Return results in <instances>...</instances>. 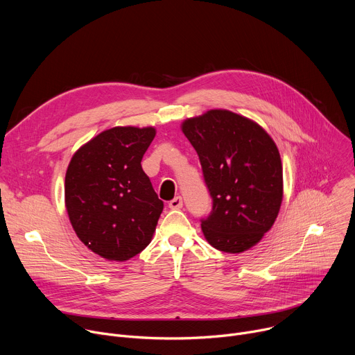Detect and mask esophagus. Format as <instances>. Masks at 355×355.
Returning a JSON list of instances; mask_svg holds the SVG:
<instances>
[{
  "instance_id": "1",
  "label": "esophagus",
  "mask_w": 355,
  "mask_h": 355,
  "mask_svg": "<svg viewBox=\"0 0 355 355\" xmlns=\"http://www.w3.org/2000/svg\"><path fill=\"white\" fill-rule=\"evenodd\" d=\"M168 207H170L171 209H181V208H182V198H181V196H175L174 199L170 200Z\"/></svg>"
}]
</instances>
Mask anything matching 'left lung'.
<instances>
[{"mask_svg":"<svg viewBox=\"0 0 355 355\" xmlns=\"http://www.w3.org/2000/svg\"><path fill=\"white\" fill-rule=\"evenodd\" d=\"M182 132L198 153L212 211L200 219L215 248L241 252L274 225L282 202V164L268 133L223 110L187 119Z\"/></svg>","mask_w":355,"mask_h":355,"instance_id":"8db88e82","label":"left lung"}]
</instances>
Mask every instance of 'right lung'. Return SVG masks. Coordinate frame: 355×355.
<instances>
[{"mask_svg":"<svg viewBox=\"0 0 355 355\" xmlns=\"http://www.w3.org/2000/svg\"><path fill=\"white\" fill-rule=\"evenodd\" d=\"M155 128H112L73 156L66 208L78 239L98 256L126 261L151 241L164 204L141 168Z\"/></svg>","mask_w":355,"mask_h":355,"instance_id":"right-lung-1","label":"right lung"}]
</instances>
